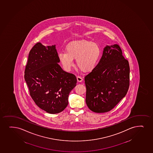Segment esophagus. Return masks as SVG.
Wrapping results in <instances>:
<instances>
[{
  "mask_svg": "<svg viewBox=\"0 0 153 153\" xmlns=\"http://www.w3.org/2000/svg\"><path fill=\"white\" fill-rule=\"evenodd\" d=\"M77 81L78 82H81L83 80L82 78L81 77V76H78L77 77Z\"/></svg>",
  "mask_w": 153,
  "mask_h": 153,
  "instance_id": "esophagus-1",
  "label": "esophagus"
}]
</instances>
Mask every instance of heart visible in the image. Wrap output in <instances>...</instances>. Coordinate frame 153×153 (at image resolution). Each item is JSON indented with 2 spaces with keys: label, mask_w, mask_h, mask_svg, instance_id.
I'll return each instance as SVG.
<instances>
[{
  "label": "heart",
  "mask_w": 153,
  "mask_h": 153,
  "mask_svg": "<svg viewBox=\"0 0 153 153\" xmlns=\"http://www.w3.org/2000/svg\"><path fill=\"white\" fill-rule=\"evenodd\" d=\"M101 49L97 43L85 40L68 43L66 52L58 53V58L63 68L70 70L76 59L78 67L85 72L92 71L95 68L100 56Z\"/></svg>",
  "instance_id": "b5f03b06"
}]
</instances>
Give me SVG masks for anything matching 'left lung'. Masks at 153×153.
<instances>
[{"label":"left lung","instance_id":"left-lung-1","mask_svg":"<svg viewBox=\"0 0 153 153\" xmlns=\"http://www.w3.org/2000/svg\"><path fill=\"white\" fill-rule=\"evenodd\" d=\"M129 70L119 45H106L99 63L85 76V101L90 110L100 113L113 109L128 92Z\"/></svg>","mask_w":153,"mask_h":153}]
</instances>
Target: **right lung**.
I'll use <instances>...</instances> for the list:
<instances>
[{
    "instance_id": "add662e5",
    "label": "right lung",
    "mask_w": 153,
    "mask_h": 153,
    "mask_svg": "<svg viewBox=\"0 0 153 153\" xmlns=\"http://www.w3.org/2000/svg\"><path fill=\"white\" fill-rule=\"evenodd\" d=\"M59 62L55 45L45 47L38 42L30 51L25 71L30 95L48 113L65 110L68 95L77 83L75 76L64 71Z\"/></svg>"
}]
</instances>
